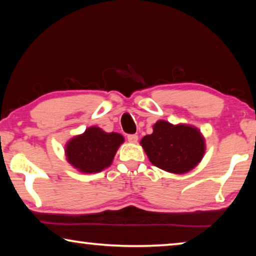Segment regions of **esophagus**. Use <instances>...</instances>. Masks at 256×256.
Segmentation results:
<instances>
[{
    "instance_id": "esophagus-1",
    "label": "esophagus",
    "mask_w": 256,
    "mask_h": 256,
    "mask_svg": "<svg viewBox=\"0 0 256 256\" xmlns=\"http://www.w3.org/2000/svg\"><path fill=\"white\" fill-rule=\"evenodd\" d=\"M138 139H139V136L136 134H128V141L131 144H136L138 142Z\"/></svg>"
}]
</instances>
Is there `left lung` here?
Masks as SVG:
<instances>
[{
  "label": "left lung",
  "mask_w": 256,
  "mask_h": 256,
  "mask_svg": "<svg viewBox=\"0 0 256 256\" xmlns=\"http://www.w3.org/2000/svg\"><path fill=\"white\" fill-rule=\"evenodd\" d=\"M140 144L152 166L176 174L193 170L206 152V141L199 128L161 120L154 124L152 134L141 139Z\"/></svg>",
  "instance_id": "8db88e82"
}]
</instances>
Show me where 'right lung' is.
<instances>
[{"label":"right lung","mask_w":256,"mask_h":256,"mask_svg":"<svg viewBox=\"0 0 256 256\" xmlns=\"http://www.w3.org/2000/svg\"><path fill=\"white\" fill-rule=\"evenodd\" d=\"M124 136L116 132H104L90 126L66 144V161L82 174L101 172L112 163Z\"/></svg>","instance_id":"1"}]
</instances>
